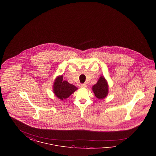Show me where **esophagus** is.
Wrapping results in <instances>:
<instances>
[{"label": "esophagus", "instance_id": "34e87169", "mask_svg": "<svg viewBox=\"0 0 156 156\" xmlns=\"http://www.w3.org/2000/svg\"><path fill=\"white\" fill-rule=\"evenodd\" d=\"M80 87L81 88H85L87 87V85H86L85 83H81V84L80 85Z\"/></svg>", "mask_w": 156, "mask_h": 156}]
</instances>
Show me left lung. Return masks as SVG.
Segmentation results:
<instances>
[{"mask_svg":"<svg viewBox=\"0 0 156 156\" xmlns=\"http://www.w3.org/2000/svg\"><path fill=\"white\" fill-rule=\"evenodd\" d=\"M92 90L95 95L99 99H104L108 94V85L104 76H101L97 84L92 87Z\"/></svg>","mask_w":156,"mask_h":156,"instance_id":"8db88e82","label":"left lung"}]
</instances>
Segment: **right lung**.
Wrapping results in <instances>:
<instances>
[{"instance_id": "add662e5", "label": "right lung", "mask_w": 156, "mask_h": 156, "mask_svg": "<svg viewBox=\"0 0 156 156\" xmlns=\"http://www.w3.org/2000/svg\"><path fill=\"white\" fill-rule=\"evenodd\" d=\"M53 88L55 95L61 100L68 98L78 89L74 85L70 84L66 81H63L62 75L57 78Z\"/></svg>"}]
</instances>
